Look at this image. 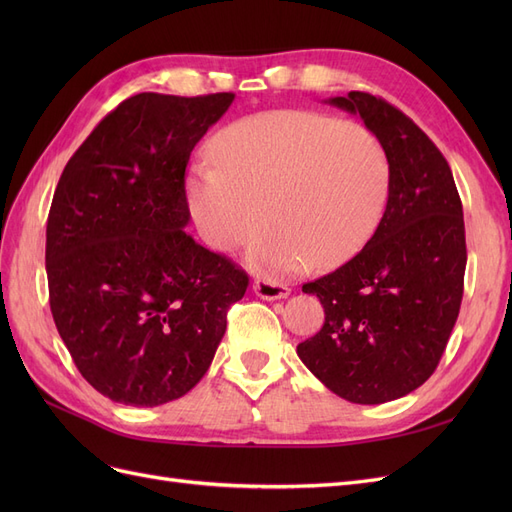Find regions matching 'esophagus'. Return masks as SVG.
<instances>
[{
	"label": "esophagus",
	"instance_id": "1",
	"mask_svg": "<svg viewBox=\"0 0 512 512\" xmlns=\"http://www.w3.org/2000/svg\"><path fill=\"white\" fill-rule=\"evenodd\" d=\"M254 292L265 301H277V299H286L290 294V288L286 284L273 282V280H267V277H262V280L254 282Z\"/></svg>",
	"mask_w": 512,
	"mask_h": 512
}]
</instances>
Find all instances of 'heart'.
<instances>
[{"label":"heart","instance_id":"obj_1","mask_svg":"<svg viewBox=\"0 0 512 512\" xmlns=\"http://www.w3.org/2000/svg\"><path fill=\"white\" fill-rule=\"evenodd\" d=\"M209 156L213 166L198 164L188 185L200 235L230 252L267 222L247 262L271 275L344 265L374 237L389 200V156L359 121L258 113L224 128Z\"/></svg>","mask_w":512,"mask_h":512}]
</instances>
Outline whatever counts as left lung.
<instances>
[{
    "instance_id": "1",
    "label": "left lung",
    "mask_w": 512,
    "mask_h": 512,
    "mask_svg": "<svg viewBox=\"0 0 512 512\" xmlns=\"http://www.w3.org/2000/svg\"><path fill=\"white\" fill-rule=\"evenodd\" d=\"M384 143L389 200L374 237L303 292L324 307L322 329L297 346L305 367L352 404H384L436 371L457 322L466 226L451 166L404 113L365 91L329 98Z\"/></svg>"
}]
</instances>
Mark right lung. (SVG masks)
I'll return each instance as SVG.
<instances>
[{"label": "right lung", "instance_id": "obj_1", "mask_svg": "<svg viewBox=\"0 0 512 512\" xmlns=\"http://www.w3.org/2000/svg\"><path fill=\"white\" fill-rule=\"evenodd\" d=\"M235 94H138L59 177L46 222L55 327L81 376L126 406H162L207 374L250 277L198 245L185 168Z\"/></svg>", "mask_w": 512, "mask_h": 512}]
</instances>
